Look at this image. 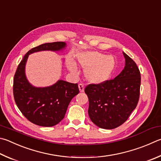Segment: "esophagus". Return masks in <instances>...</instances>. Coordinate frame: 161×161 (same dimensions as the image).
I'll list each match as a JSON object with an SVG mask.
<instances>
[{"label":"esophagus","mask_w":161,"mask_h":161,"mask_svg":"<svg viewBox=\"0 0 161 161\" xmlns=\"http://www.w3.org/2000/svg\"><path fill=\"white\" fill-rule=\"evenodd\" d=\"M78 87H79V89H80V92H83L84 91V84H80L78 85Z\"/></svg>","instance_id":"obj_1"}]
</instances>
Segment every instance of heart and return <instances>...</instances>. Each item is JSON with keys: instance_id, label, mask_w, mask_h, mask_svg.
<instances>
[{"instance_id": "heart-1", "label": "heart", "mask_w": 161, "mask_h": 161, "mask_svg": "<svg viewBox=\"0 0 161 161\" xmlns=\"http://www.w3.org/2000/svg\"><path fill=\"white\" fill-rule=\"evenodd\" d=\"M76 60L83 69L89 83L99 85L106 83L112 77L116 68V60L113 55L97 51H81L76 54ZM67 67L72 74L77 73V67L72 59L68 60Z\"/></svg>"}]
</instances>
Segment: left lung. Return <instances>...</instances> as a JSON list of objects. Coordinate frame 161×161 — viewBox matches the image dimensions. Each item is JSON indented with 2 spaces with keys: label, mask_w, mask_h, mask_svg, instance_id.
I'll return each mask as SVG.
<instances>
[{
  "label": "left lung",
  "mask_w": 161,
  "mask_h": 161,
  "mask_svg": "<svg viewBox=\"0 0 161 161\" xmlns=\"http://www.w3.org/2000/svg\"><path fill=\"white\" fill-rule=\"evenodd\" d=\"M125 68L112 80L89 84L84 92L89 98V115L100 128L115 129L127 120L135 109L139 98L141 75L135 62L122 52Z\"/></svg>",
  "instance_id": "8db88e82"
}]
</instances>
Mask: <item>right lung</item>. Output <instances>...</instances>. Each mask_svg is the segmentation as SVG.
<instances>
[{
    "mask_svg": "<svg viewBox=\"0 0 161 161\" xmlns=\"http://www.w3.org/2000/svg\"><path fill=\"white\" fill-rule=\"evenodd\" d=\"M65 42L43 43L31 48L19 64L13 80V94L17 107L28 120L42 127H53L62 120L72 99L79 93L77 84L58 80L49 86L36 87L28 81L25 74L29 55L34 53L62 51Z\"/></svg>",
    "mask_w": 161,
    "mask_h": 161,
    "instance_id": "1",
    "label": "right lung"
}]
</instances>
